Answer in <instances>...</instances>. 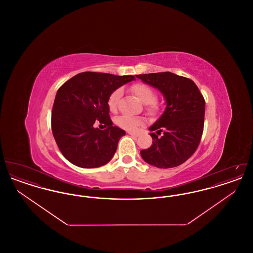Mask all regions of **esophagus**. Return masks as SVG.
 <instances>
[{"instance_id": "esophagus-1", "label": "esophagus", "mask_w": 253, "mask_h": 253, "mask_svg": "<svg viewBox=\"0 0 253 253\" xmlns=\"http://www.w3.org/2000/svg\"><path fill=\"white\" fill-rule=\"evenodd\" d=\"M128 133L129 134H131V135H132V136H135V137H137V136H139V132H128Z\"/></svg>"}]
</instances>
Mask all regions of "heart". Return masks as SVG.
<instances>
[{
  "label": "heart",
  "instance_id": "heart-1",
  "mask_svg": "<svg viewBox=\"0 0 253 253\" xmlns=\"http://www.w3.org/2000/svg\"><path fill=\"white\" fill-rule=\"evenodd\" d=\"M132 93L134 96L138 98L140 102L146 104L147 109L151 112L155 111L157 109V103L154 102L156 99V94L154 90L149 87L148 85L137 84L132 85L131 88ZM121 90L118 89L114 91L108 99L109 109L111 112H116L119 105V101L121 99ZM116 123L118 126H120L122 129L129 130V131H134L136 130L142 123L143 120L138 117H130V116H121L116 120Z\"/></svg>",
  "mask_w": 253,
  "mask_h": 253
}]
</instances>
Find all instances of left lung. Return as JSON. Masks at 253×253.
<instances>
[{
    "mask_svg": "<svg viewBox=\"0 0 253 253\" xmlns=\"http://www.w3.org/2000/svg\"><path fill=\"white\" fill-rule=\"evenodd\" d=\"M136 78L157 89L166 103L163 114L149 128L154 141L150 148L140 151L141 157L157 168L179 166L193 156L200 142L204 97L192 80L173 73L143 74Z\"/></svg>",
    "mask_w": 253,
    "mask_h": 253,
    "instance_id": "left-lung-1",
    "label": "left lung"
}]
</instances>
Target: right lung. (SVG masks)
<instances>
[{
	"label": "right lung",
	"instance_id": "right-lung-1",
	"mask_svg": "<svg viewBox=\"0 0 253 253\" xmlns=\"http://www.w3.org/2000/svg\"><path fill=\"white\" fill-rule=\"evenodd\" d=\"M132 81L133 76L84 72L74 76L57 92L51 126L57 145L69 162L81 168H97L113 158L123 131L113 126L108 99L111 94ZM96 120L106 130L94 127Z\"/></svg>",
	"mask_w": 253,
	"mask_h": 253
}]
</instances>
